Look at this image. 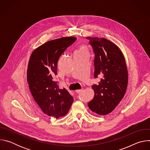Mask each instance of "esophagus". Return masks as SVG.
Masks as SVG:
<instances>
[{"label": "esophagus", "instance_id": "esophagus-1", "mask_svg": "<svg viewBox=\"0 0 150 150\" xmlns=\"http://www.w3.org/2000/svg\"><path fill=\"white\" fill-rule=\"evenodd\" d=\"M82 91H83V89H81V90H76L75 91H76V93L77 94H78V93H81Z\"/></svg>", "mask_w": 150, "mask_h": 150}]
</instances>
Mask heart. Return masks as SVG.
<instances>
[{"label": "heart", "instance_id": "heart-1", "mask_svg": "<svg viewBox=\"0 0 150 150\" xmlns=\"http://www.w3.org/2000/svg\"><path fill=\"white\" fill-rule=\"evenodd\" d=\"M75 54H88V48L85 45H81L78 49L76 51Z\"/></svg>", "mask_w": 150, "mask_h": 150}]
</instances>
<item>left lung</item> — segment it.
I'll use <instances>...</instances> for the list:
<instances>
[{
    "mask_svg": "<svg viewBox=\"0 0 150 150\" xmlns=\"http://www.w3.org/2000/svg\"><path fill=\"white\" fill-rule=\"evenodd\" d=\"M95 54L94 77H101L94 84L93 99L88 103L89 108L99 115L111 113L123 98L128 82L125 60L120 49L104 38L87 37Z\"/></svg>",
    "mask_w": 150,
    "mask_h": 150,
    "instance_id": "8db88e82",
    "label": "left lung"
}]
</instances>
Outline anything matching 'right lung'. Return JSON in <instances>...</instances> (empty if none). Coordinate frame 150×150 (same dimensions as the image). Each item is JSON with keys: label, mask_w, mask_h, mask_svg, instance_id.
<instances>
[{"label": "right lung", "mask_w": 150, "mask_h": 150, "mask_svg": "<svg viewBox=\"0 0 150 150\" xmlns=\"http://www.w3.org/2000/svg\"><path fill=\"white\" fill-rule=\"evenodd\" d=\"M76 40L65 37L49 41L35 49L29 60L27 81L31 93L42 112L56 119L65 116L74 101L65 88H59L54 78L59 57Z\"/></svg>", "instance_id": "add662e5"}]
</instances>
